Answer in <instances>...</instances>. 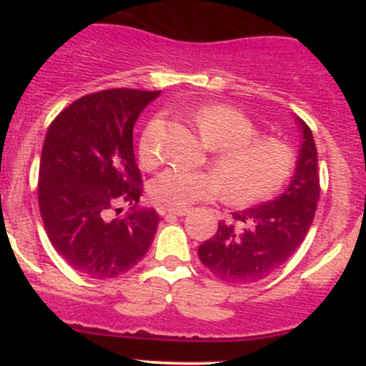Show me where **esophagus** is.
<instances>
[{"label":"esophagus","mask_w":366,"mask_h":366,"mask_svg":"<svg viewBox=\"0 0 366 366\" xmlns=\"http://www.w3.org/2000/svg\"><path fill=\"white\" fill-rule=\"evenodd\" d=\"M165 213H167V215L182 217V215H186L187 209H186V208H167V209H165Z\"/></svg>","instance_id":"esophagus-1"}]
</instances>
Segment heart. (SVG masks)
Masks as SVG:
<instances>
[{"label": "heart", "mask_w": 366, "mask_h": 366, "mask_svg": "<svg viewBox=\"0 0 366 366\" xmlns=\"http://www.w3.org/2000/svg\"><path fill=\"white\" fill-rule=\"evenodd\" d=\"M194 122L208 148L213 170L170 167L151 180L149 194L159 204L187 208L197 201L224 194L234 204H251L280 191L296 169V153L285 141L259 136L244 113L229 104H208L194 113ZM159 120L151 122L139 141L142 167L162 162Z\"/></svg>", "instance_id": "1"}]
</instances>
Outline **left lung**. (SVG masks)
I'll return each mask as SVG.
<instances>
[{"label":"left lung","mask_w":366,"mask_h":366,"mask_svg":"<svg viewBox=\"0 0 366 366\" xmlns=\"http://www.w3.org/2000/svg\"><path fill=\"white\" fill-rule=\"evenodd\" d=\"M303 142L294 177L274 201L232 213V222H218L215 236L197 249L201 263L230 284H249L282 267L301 246L312 227L320 175L313 134L297 119Z\"/></svg>","instance_id":"1"}]
</instances>
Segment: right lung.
Here are the masks:
<instances>
[{
	"mask_svg": "<svg viewBox=\"0 0 366 366\" xmlns=\"http://www.w3.org/2000/svg\"><path fill=\"white\" fill-rule=\"evenodd\" d=\"M158 96L125 87L86 94L60 112L44 137L37 201L46 234L58 254L91 279L129 272L157 234L158 213L136 208L142 177L132 130ZM122 204L133 212L117 217Z\"/></svg>",
	"mask_w": 366,
	"mask_h": 366,
	"instance_id": "right-lung-1",
	"label": "right lung"
}]
</instances>
